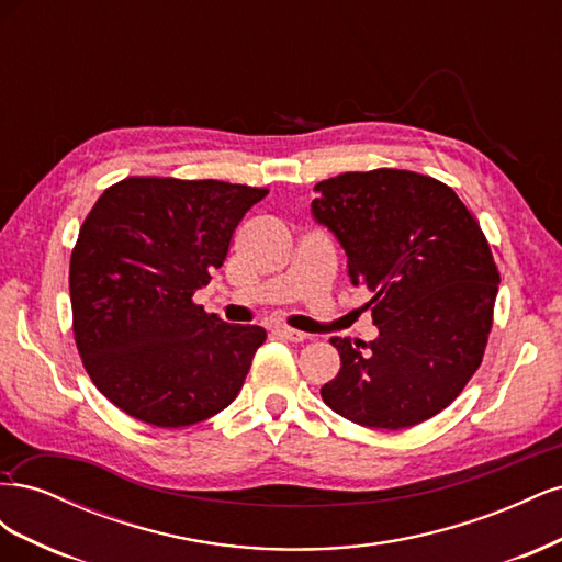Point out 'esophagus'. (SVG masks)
I'll return each mask as SVG.
<instances>
[{
    "label": "esophagus",
    "instance_id": "obj_1",
    "mask_svg": "<svg viewBox=\"0 0 562 562\" xmlns=\"http://www.w3.org/2000/svg\"><path fill=\"white\" fill-rule=\"evenodd\" d=\"M274 335H279L281 339H288V342H304V339H307V335L304 333L293 330V328H283V326L274 328Z\"/></svg>",
    "mask_w": 562,
    "mask_h": 562
}]
</instances>
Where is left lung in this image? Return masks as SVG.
<instances>
[{"label": "left lung", "mask_w": 562, "mask_h": 562, "mask_svg": "<svg viewBox=\"0 0 562 562\" xmlns=\"http://www.w3.org/2000/svg\"><path fill=\"white\" fill-rule=\"evenodd\" d=\"M312 215L347 252L380 335L333 337L339 372L321 386L330 411L398 431L448 407L483 361L499 271L481 225L448 184L396 168L314 187Z\"/></svg>", "instance_id": "1"}]
</instances>
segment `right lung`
I'll use <instances>...</instances> for the list:
<instances>
[{"instance_id":"1","label":"right lung","mask_w":562,"mask_h":562,"mask_svg":"<svg viewBox=\"0 0 562 562\" xmlns=\"http://www.w3.org/2000/svg\"><path fill=\"white\" fill-rule=\"evenodd\" d=\"M269 190L223 180L126 178L83 220L70 260L75 342L100 394L151 427L203 422L236 398L260 326L192 297Z\"/></svg>"}]
</instances>
